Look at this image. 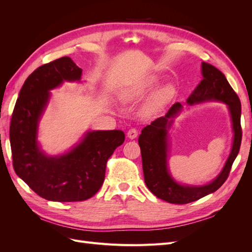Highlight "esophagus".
<instances>
[{
  "instance_id": "obj_1",
  "label": "esophagus",
  "mask_w": 252,
  "mask_h": 252,
  "mask_svg": "<svg viewBox=\"0 0 252 252\" xmlns=\"http://www.w3.org/2000/svg\"><path fill=\"white\" fill-rule=\"evenodd\" d=\"M127 136L130 140H133V139H135L136 136H138V130H136L135 128H131V129H129V130L127 131Z\"/></svg>"
}]
</instances>
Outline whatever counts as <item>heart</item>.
Returning <instances> with one entry per match:
<instances>
[{"instance_id":"b5f03b06","label":"heart","mask_w":252,"mask_h":252,"mask_svg":"<svg viewBox=\"0 0 252 252\" xmlns=\"http://www.w3.org/2000/svg\"><path fill=\"white\" fill-rule=\"evenodd\" d=\"M161 82L158 75L150 74L136 80L130 85L122 88L120 91L121 100L125 103H135L150 94ZM175 94L172 84H165L151 94L145 106V113L152 114L163 109L168 104Z\"/></svg>"}]
</instances>
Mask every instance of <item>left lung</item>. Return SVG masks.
Here are the masks:
<instances>
[{
	"label": "left lung",
	"mask_w": 252,
	"mask_h": 252,
	"mask_svg": "<svg viewBox=\"0 0 252 252\" xmlns=\"http://www.w3.org/2000/svg\"><path fill=\"white\" fill-rule=\"evenodd\" d=\"M203 79L187 98V104L192 106L204 102H222L229 109L233 140L229 157L216 179L205 185H186L177 182L168 168L169 129L174 118L183 110L181 103L171 106L164 117L151 122L143 128L139 136L142 155L144 180L150 191L158 199L171 204H187L208 195L224 184L229 175L231 166L238 156L242 141L241 102L226 77L218 68L202 62Z\"/></svg>",
	"instance_id": "obj_1"
}]
</instances>
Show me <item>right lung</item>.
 <instances>
[{
    "label": "right lung",
    "instance_id": "obj_1",
    "mask_svg": "<svg viewBox=\"0 0 252 252\" xmlns=\"http://www.w3.org/2000/svg\"><path fill=\"white\" fill-rule=\"evenodd\" d=\"M82 69L63 57L29 75L14 106L9 138L13 168L41 197L53 202L85 201L101 188L106 163L124 143L122 130H88L63 155L48 156L37 142L39 123L50 90L64 82H81Z\"/></svg>",
    "mask_w": 252,
    "mask_h": 252
}]
</instances>
